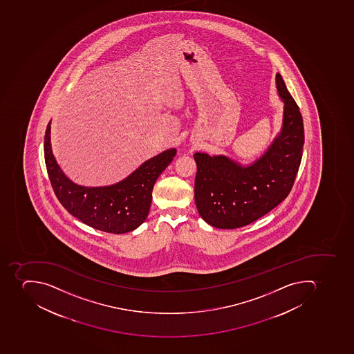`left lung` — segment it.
Listing matches in <instances>:
<instances>
[{"mask_svg":"<svg viewBox=\"0 0 354 354\" xmlns=\"http://www.w3.org/2000/svg\"><path fill=\"white\" fill-rule=\"evenodd\" d=\"M276 84L284 103L281 131L260 158L241 166L223 155H194L196 206L212 227L234 229L254 223L283 201L295 184L304 151V120L279 73Z\"/></svg>","mask_w":354,"mask_h":354,"instance_id":"8db88e82","label":"left lung"}]
</instances>
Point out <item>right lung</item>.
Returning a JSON list of instances; mask_svg holds the SVG:
<instances>
[{
    "mask_svg": "<svg viewBox=\"0 0 354 354\" xmlns=\"http://www.w3.org/2000/svg\"><path fill=\"white\" fill-rule=\"evenodd\" d=\"M175 155V148L162 151L140 165L127 178L111 186H80L67 178L54 158L50 122L45 131V165L62 206L82 223L109 234L129 232L145 221L153 185Z\"/></svg>",
    "mask_w": 354,
    "mask_h": 354,
    "instance_id": "add662e5",
    "label": "right lung"
}]
</instances>
